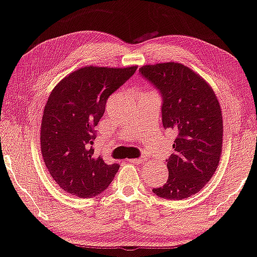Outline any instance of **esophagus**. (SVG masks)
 Here are the masks:
<instances>
[{"mask_svg":"<svg viewBox=\"0 0 257 257\" xmlns=\"http://www.w3.org/2000/svg\"><path fill=\"white\" fill-rule=\"evenodd\" d=\"M130 161H132L133 163H137V165H141V163H145L147 161V158H138V159L130 160Z\"/></svg>","mask_w":257,"mask_h":257,"instance_id":"1","label":"esophagus"}]
</instances>
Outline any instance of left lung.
I'll return each instance as SVG.
<instances>
[{
	"label": "left lung",
	"mask_w": 257,
	"mask_h": 257,
	"mask_svg": "<svg viewBox=\"0 0 257 257\" xmlns=\"http://www.w3.org/2000/svg\"><path fill=\"white\" fill-rule=\"evenodd\" d=\"M140 74L162 94L163 127L176 136L167 160L168 180L153 192L166 199L188 198L209 183L220 162V104L211 85L180 62L145 65Z\"/></svg>",
	"instance_id": "1"
}]
</instances>
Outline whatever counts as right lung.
I'll use <instances>...</instances> for the list:
<instances>
[{
    "mask_svg": "<svg viewBox=\"0 0 257 257\" xmlns=\"http://www.w3.org/2000/svg\"><path fill=\"white\" fill-rule=\"evenodd\" d=\"M138 66H85L65 76L51 91L40 125V151L52 178L66 192L90 198L105 190L119 166L106 165L91 145L106 99Z\"/></svg>",
    "mask_w": 257,
    "mask_h": 257,
    "instance_id": "1",
    "label": "right lung"
}]
</instances>
